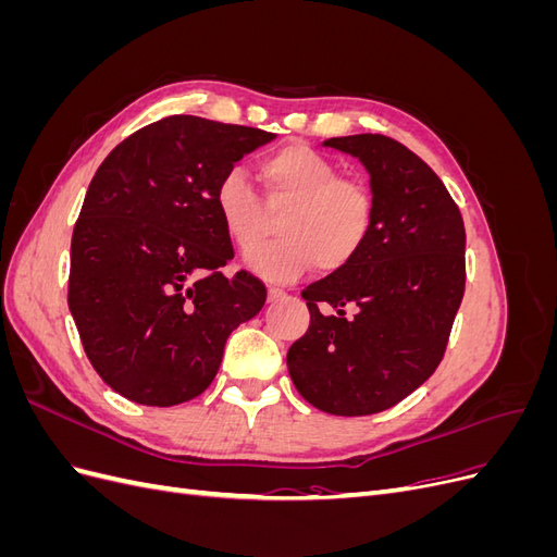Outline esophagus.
<instances>
[{
    "label": "esophagus",
    "mask_w": 557,
    "mask_h": 557,
    "mask_svg": "<svg viewBox=\"0 0 557 557\" xmlns=\"http://www.w3.org/2000/svg\"><path fill=\"white\" fill-rule=\"evenodd\" d=\"M267 295H269V301H276V299L285 297V290H283V288H276V285H269Z\"/></svg>",
    "instance_id": "esophagus-1"
}]
</instances>
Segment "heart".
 <instances>
[{
	"label": "heart",
	"mask_w": 557,
	"mask_h": 557,
	"mask_svg": "<svg viewBox=\"0 0 557 557\" xmlns=\"http://www.w3.org/2000/svg\"><path fill=\"white\" fill-rule=\"evenodd\" d=\"M269 209H285L281 239L248 258L252 272L288 281L318 260L339 269L362 250L374 225V195L360 178L339 176V166L305 144H288L260 162ZM215 211L232 244L256 248L269 230V211L246 174L227 172L215 188Z\"/></svg>",
	"instance_id": "heart-1"
}]
</instances>
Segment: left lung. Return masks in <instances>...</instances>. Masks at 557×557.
I'll return each mask as SVG.
<instances>
[{
  "mask_svg": "<svg viewBox=\"0 0 557 557\" xmlns=\"http://www.w3.org/2000/svg\"><path fill=\"white\" fill-rule=\"evenodd\" d=\"M325 146L372 176L374 225L356 258L301 290L311 323L288 372L315 409L369 416L411 395L444 358L465 295V223L442 178L399 141L352 134Z\"/></svg>",
  "mask_w": 557,
  "mask_h": 557,
  "instance_id": "1",
  "label": "left lung"
}]
</instances>
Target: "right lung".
I'll return each mask as SVG.
<instances>
[{"mask_svg":"<svg viewBox=\"0 0 557 557\" xmlns=\"http://www.w3.org/2000/svg\"><path fill=\"white\" fill-rule=\"evenodd\" d=\"M258 127L170 115L137 129L99 164L72 234L70 311L83 350L117 395L174 407L211 385L234 327L267 288L234 258L215 188Z\"/></svg>","mask_w":557,"mask_h":557,"instance_id":"add662e5","label":"right lung"}]
</instances>
